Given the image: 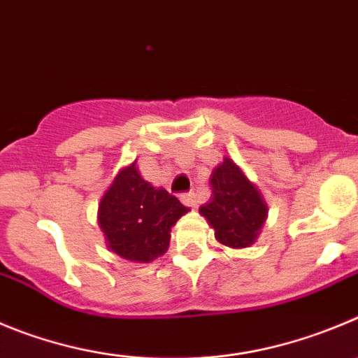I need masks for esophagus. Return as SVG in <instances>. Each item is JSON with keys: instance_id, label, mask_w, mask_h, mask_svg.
<instances>
[{"instance_id": "1", "label": "esophagus", "mask_w": 358, "mask_h": 358, "mask_svg": "<svg viewBox=\"0 0 358 358\" xmlns=\"http://www.w3.org/2000/svg\"><path fill=\"white\" fill-rule=\"evenodd\" d=\"M182 201L190 208H196L198 206V196L194 192H187V194H182Z\"/></svg>"}]
</instances>
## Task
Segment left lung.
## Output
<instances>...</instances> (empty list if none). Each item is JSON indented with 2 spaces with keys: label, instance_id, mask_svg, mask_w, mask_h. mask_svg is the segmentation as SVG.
Here are the masks:
<instances>
[{
  "label": "left lung",
  "instance_id": "obj_1",
  "mask_svg": "<svg viewBox=\"0 0 358 358\" xmlns=\"http://www.w3.org/2000/svg\"><path fill=\"white\" fill-rule=\"evenodd\" d=\"M210 185L212 199L199 213L213 228L217 242L231 249L252 245L268 217L262 190L228 155L212 171Z\"/></svg>",
  "mask_w": 358,
  "mask_h": 358
}]
</instances>
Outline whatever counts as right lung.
<instances>
[{
  "label": "right lung",
  "instance_id": "add662e5",
  "mask_svg": "<svg viewBox=\"0 0 358 358\" xmlns=\"http://www.w3.org/2000/svg\"><path fill=\"white\" fill-rule=\"evenodd\" d=\"M187 212L178 198L146 182L134 160L103 192L99 226L115 255L127 262L150 263L168 250L171 228Z\"/></svg>",
  "mask_w": 358,
  "mask_h": 358
}]
</instances>
